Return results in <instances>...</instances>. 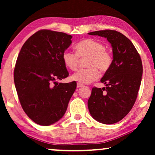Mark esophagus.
I'll use <instances>...</instances> for the list:
<instances>
[{
	"instance_id": "obj_1",
	"label": "esophagus",
	"mask_w": 155,
	"mask_h": 155,
	"mask_svg": "<svg viewBox=\"0 0 155 155\" xmlns=\"http://www.w3.org/2000/svg\"><path fill=\"white\" fill-rule=\"evenodd\" d=\"M82 87V84H80V83H78L77 84V87L78 88H80V87Z\"/></svg>"
}]
</instances>
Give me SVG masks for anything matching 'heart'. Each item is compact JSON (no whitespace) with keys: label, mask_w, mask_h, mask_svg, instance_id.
<instances>
[{"label":"heart","mask_w":155,"mask_h":155,"mask_svg":"<svg viewBox=\"0 0 155 155\" xmlns=\"http://www.w3.org/2000/svg\"><path fill=\"white\" fill-rule=\"evenodd\" d=\"M77 54L65 51L62 58L64 65L71 71H75L79 65V57L87 58V68L81 69L72 75L71 79L80 84H89L94 81L101 73L109 71L113 62L111 53L105 48L101 42L93 39H86L76 44Z\"/></svg>","instance_id":"b5f03b06"}]
</instances>
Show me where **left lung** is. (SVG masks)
I'll return each mask as SVG.
<instances>
[{
    "label": "left lung",
    "mask_w": 155,
    "mask_h": 155,
    "mask_svg": "<svg viewBox=\"0 0 155 155\" xmlns=\"http://www.w3.org/2000/svg\"><path fill=\"white\" fill-rule=\"evenodd\" d=\"M88 35L107 38L113 51L111 66L101 79L106 87L92 88L89 111L101 124H116L129 113L136 100L143 75L140 56L130 39L117 31L105 29Z\"/></svg>",
    "instance_id": "1"
}]
</instances>
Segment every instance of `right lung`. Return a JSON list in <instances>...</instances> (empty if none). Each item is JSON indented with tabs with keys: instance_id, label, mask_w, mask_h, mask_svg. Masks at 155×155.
<instances>
[{
	"instance_id": "obj_1",
	"label": "right lung",
	"mask_w": 155,
	"mask_h": 155,
	"mask_svg": "<svg viewBox=\"0 0 155 155\" xmlns=\"http://www.w3.org/2000/svg\"><path fill=\"white\" fill-rule=\"evenodd\" d=\"M72 36L41 29L31 35L21 48L14 70V82L25 114L36 124L50 126L61 119L75 92V81L58 83L69 73L63 52Z\"/></svg>"
}]
</instances>
